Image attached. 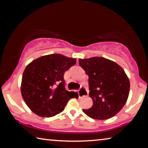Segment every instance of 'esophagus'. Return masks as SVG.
<instances>
[{
    "mask_svg": "<svg viewBox=\"0 0 148 148\" xmlns=\"http://www.w3.org/2000/svg\"><path fill=\"white\" fill-rule=\"evenodd\" d=\"M87 95H88V91H87V89L86 87H82L81 89L78 91L79 98H82V97L87 96Z\"/></svg>",
    "mask_w": 148,
    "mask_h": 148,
    "instance_id": "1",
    "label": "esophagus"
}]
</instances>
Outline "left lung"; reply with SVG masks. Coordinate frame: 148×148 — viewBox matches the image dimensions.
<instances>
[{"label":"left lung","instance_id":"1","mask_svg":"<svg viewBox=\"0 0 148 148\" xmlns=\"http://www.w3.org/2000/svg\"><path fill=\"white\" fill-rule=\"evenodd\" d=\"M79 66L89 76V97L93 102L87 116L95 119H107L118 113L128 99L130 82L116 62L100 57L79 59Z\"/></svg>","mask_w":148,"mask_h":148}]
</instances>
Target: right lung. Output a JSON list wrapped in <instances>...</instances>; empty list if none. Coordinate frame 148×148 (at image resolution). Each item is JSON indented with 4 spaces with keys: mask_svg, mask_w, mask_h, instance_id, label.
I'll return each mask as SVG.
<instances>
[{
    "mask_svg": "<svg viewBox=\"0 0 148 148\" xmlns=\"http://www.w3.org/2000/svg\"><path fill=\"white\" fill-rule=\"evenodd\" d=\"M76 63V59L61 54H50L34 60L26 66L22 76L21 92L32 112L44 117L61 113L75 92L65 88L64 72Z\"/></svg>",
    "mask_w": 148,
    "mask_h": 148,
    "instance_id": "right-lung-1",
    "label": "right lung"
}]
</instances>
